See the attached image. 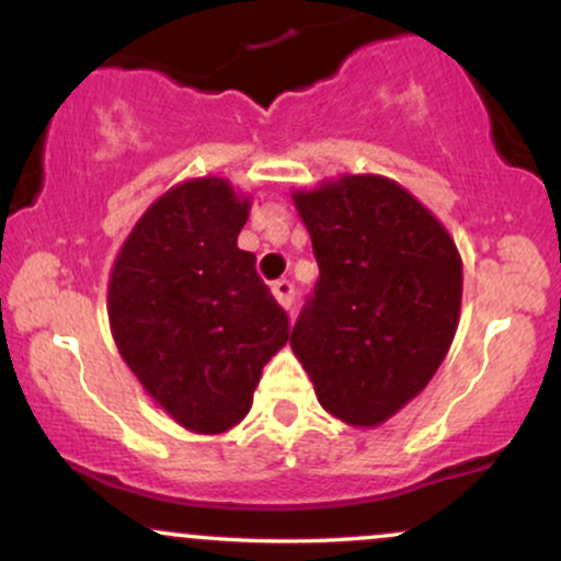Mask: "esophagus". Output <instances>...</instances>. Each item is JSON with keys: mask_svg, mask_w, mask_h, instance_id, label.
Masks as SVG:
<instances>
[{"mask_svg": "<svg viewBox=\"0 0 561 561\" xmlns=\"http://www.w3.org/2000/svg\"><path fill=\"white\" fill-rule=\"evenodd\" d=\"M272 293H274V298L279 300V306L293 308V302H295V285H293V282H289V279L274 282Z\"/></svg>", "mask_w": 561, "mask_h": 561, "instance_id": "34e87169", "label": "esophagus"}]
</instances>
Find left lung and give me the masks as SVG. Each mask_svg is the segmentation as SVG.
Here are the masks:
<instances>
[{
  "mask_svg": "<svg viewBox=\"0 0 561 561\" xmlns=\"http://www.w3.org/2000/svg\"><path fill=\"white\" fill-rule=\"evenodd\" d=\"M293 199L319 282L289 345L332 416L377 427L427 388L454 343L459 250L392 179L340 176Z\"/></svg>",
  "mask_w": 561,
  "mask_h": 561,
  "instance_id": "1",
  "label": "left lung"
}]
</instances>
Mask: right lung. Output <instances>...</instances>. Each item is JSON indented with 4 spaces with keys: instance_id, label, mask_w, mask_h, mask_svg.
I'll list each match as a JSON object with an SVG mask.
<instances>
[{
    "instance_id": "obj_1",
    "label": "right lung",
    "mask_w": 561,
    "mask_h": 561,
    "mask_svg": "<svg viewBox=\"0 0 561 561\" xmlns=\"http://www.w3.org/2000/svg\"><path fill=\"white\" fill-rule=\"evenodd\" d=\"M250 197L203 176L158 197L115 259L113 340L160 409L192 433H227L253 405L289 321L237 248Z\"/></svg>"
}]
</instances>
